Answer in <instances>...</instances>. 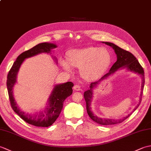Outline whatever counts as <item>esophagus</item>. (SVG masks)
<instances>
[{
    "instance_id": "1",
    "label": "esophagus",
    "mask_w": 151,
    "mask_h": 151,
    "mask_svg": "<svg viewBox=\"0 0 151 151\" xmlns=\"http://www.w3.org/2000/svg\"><path fill=\"white\" fill-rule=\"evenodd\" d=\"M73 89L75 91H80V90H81V86L78 85V84L75 85V86H74V87H73Z\"/></svg>"
}]
</instances>
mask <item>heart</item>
I'll list each match as a JSON object with an SVG mask.
<instances>
[{"mask_svg":"<svg viewBox=\"0 0 151 151\" xmlns=\"http://www.w3.org/2000/svg\"><path fill=\"white\" fill-rule=\"evenodd\" d=\"M60 63L66 71L71 70V65L81 69V74L84 79L93 81L100 77L107 70L111 63V56L104 48L88 47L70 50L68 60L62 58Z\"/></svg>","mask_w":151,"mask_h":151,"instance_id":"obj_1","label":"heart"}]
</instances>
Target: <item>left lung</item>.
Wrapping results in <instances>:
<instances>
[{
	"mask_svg": "<svg viewBox=\"0 0 151 151\" xmlns=\"http://www.w3.org/2000/svg\"><path fill=\"white\" fill-rule=\"evenodd\" d=\"M102 43H105L107 45L110 46L112 47L115 51V53L117 55V61L115 62L114 65H112L111 69L107 74H106L102 77L98 81L92 82L89 86V89L88 90L86 91L84 93V97L85 99V101L86 102V110H87L88 114L89 115V117L91 119L96 122L98 124H100L102 125H111V124H115L118 123H121L124 121L126 119L129 117L130 115L132 114L130 113L126 117H124L122 119H104V118H101L97 117L96 115H94L93 111L91 110V104L93 99V89L96 88L99 84H101V81L106 80L109 76L113 75L118 70L121 69H127L129 71H132L135 73H137L139 75L142 77V87H141V93L139 95V100L138 104H137L136 106L134 108L132 111H135L136 109L138 108L139 106L141 101H142V95H143V91L144 88V84H145V78H144V70L143 67L141 66L139 62L136 59V58L134 56L132 53H130L129 51L125 50L123 49H121L119 47L117 46L112 43L110 42H102Z\"/></svg>",
	"mask_w": 151,
	"mask_h": 151,
	"instance_id": "left-lung-1",
	"label": "left lung"
}]
</instances>
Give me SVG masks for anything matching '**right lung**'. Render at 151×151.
Instances as JSON below:
<instances>
[{
  "instance_id": "1",
  "label": "right lung",
  "mask_w": 151,
  "mask_h": 151,
  "mask_svg": "<svg viewBox=\"0 0 151 151\" xmlns=\"http://www.w3.org/2000/svg\"><path fill=\"white\" fill-rule=\"evenodd\" d=\"M56 47L57 45L56 44L47 42L37 45L32 49L21 54L17 58L8 74L7 88L12 109L22 119L27 123L36 127H48L56 121L62 110L64 101L73 93V83L67 82L54 86L44 110L40 111L39 113L34 114H26L24 111L20 110L14 99L13 90L15 83L17 82L19 69L24 60L41 53H47L51 55L52 49ZM51 56L52 57L53 60H55L56 63H57L56 56H52V55H51Z\"/></svg>"
}]
</instances>
